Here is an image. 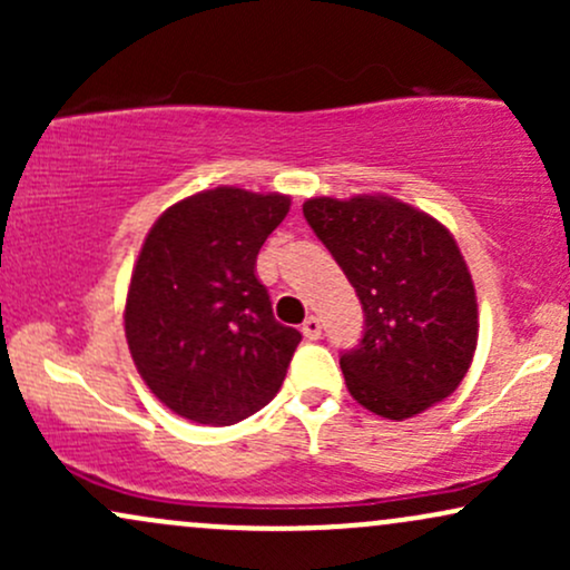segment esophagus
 Listing matches in <instances>:
<instances>
[{"mask_svg": "<svg viewBox=\"0 0 570 570\" xmlns=\"http://www.w3.org/2000/svg\"><path fill=\"white\" fill-rule=\"evenodd\" d=\"M303 335L307 340H318L322 337V322H318L316 316H307L303 322Z\"/></svg>", "mask_w": 570, "mask_h": 570, "instance_id": "obj_1", "label": "esophagus"}]
</instances>
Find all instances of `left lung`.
I'll use <instances>...</instances> for the list:
<instances>
[{
	"instance_id": "left-lung-1",
	"label": "left lung",
	"mask_w": 570,
	"mask_h": 570,
	"mask_svg": "<svg viewBox=\"0 0 570 570\" xmlns=\"http://www.w3.org/2000/svg\"><path fill=\"white\" fill-rule=\"evenodd\" d=\"M303 214L364 307V335L340 356L351 396L404 421L453 394L480 324L472 273L448 227L383 195L311 198Z\"/></svg>"
}]
</instances>
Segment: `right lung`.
I'll return each instance as SVG.
<instances>
[{"label": "right lung", "instance_id": "add662e5", "mask_svg": "<svg viewBox=\"0 0 570 570\" xmlns=\"http://www.w3.org/2000/svg\"><path fill=\"white\" fill-rule=\"evenodd\" d=\"M289 206L276 193L206 189L144 238L126 337L144 383L176 415L233 426L278 394L303 335L273 316L257 254Z\"/></svg>", "mask_w": 570, "mask_h": 570}]
</instances>
